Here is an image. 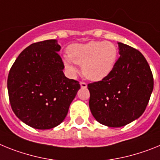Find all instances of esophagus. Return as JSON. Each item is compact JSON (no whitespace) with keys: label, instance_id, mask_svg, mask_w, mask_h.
Instances as JSON below:
<instances>
[{"label":"esophagus","instance_id":"34e87169","mask_svg":"<svg viewBox=\"0 0 160 160\" xmlns=\"http://www.w3.org/2000/svg\"><path fill=\"white\" fill-rule=\"evenodd\" d=\"M80 86H81V88H87V84H86L85 82H83V81H81L80 83Z\"/></svg>","mask_w":160,"mask_h":160}]
</instances>
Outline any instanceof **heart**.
Listing matches in <instances>:
<instances>
[{"label": "heart", "mask_w": 160, "mask_h": 160, "mask_svg": "<svg viewBox=\"0 0 160 160\" xmlns=\"http://www.w3.org/2000/svg\"><path fill=\"white\" fill-rule=\"evenodd\" d=\"M68 56L63 58V64L69 74L77 72L75 63L82 65L83 74L92 81L103 80L110 74L118 59V49L110 42L91 41L76 43L67 49Z\"/></svg>", "instance_id": "heart-1"}]
</instances>
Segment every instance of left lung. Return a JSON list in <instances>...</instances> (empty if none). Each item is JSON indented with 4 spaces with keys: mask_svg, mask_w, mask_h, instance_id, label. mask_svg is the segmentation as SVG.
Instances as JSON below:
<instances>
[{
    "mask_svg": "<svg viewBox=\"0 0 160 160\" xmlns=\"http://www.w3.org/2000/svg\"><path fill=\"white\" fill-rule=\"evenodd\" d=\"M120 57L110 74L88 84L89 108L101 124L121 127L144 113L153 91L154 79L142 54L118 42Z\"/></svg>",
    "mask_w": 160,
    "mask_h": 160,
    "instance_id": "left-lung-1",
    "label": "left lung"
}]
</instances>
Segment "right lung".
<instances>
[{"label": "right lung", "instance_id": "obj_1", "mask_svg": "<svg viewBox=\"0 0 160 160\" xmlns=\"http://www.w3.org/2000/svg\"><path fill=\"white\" fill-rule=\"evenodd\" d=\"M57 40L26 47L11 67L7 80L13 113L38 130L54 128L64 120L80 85L64 76Z\"/></svg>", "mask_w": 160, "mask_h": 160}]
</instances>
